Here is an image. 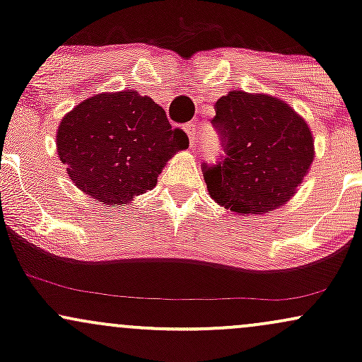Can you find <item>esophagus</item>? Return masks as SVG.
Wrapping results in <instances>:
<instances>
[{"label": "esophagus", "instance_id": "34e87169", "mask_svg": "<svg viewBox=\"0 0 362 362\" xmlns=\"http://www.w3.org/2000/svg\"><path fill=\"white\" fill-rule=\"evenodd\" d=\"M185 132H187V138H189V143H190V148H194V143H195V124L190 122V124H185Z\"/></svg>", "mask_w": 362, "mask_h": 362}]
</instances>
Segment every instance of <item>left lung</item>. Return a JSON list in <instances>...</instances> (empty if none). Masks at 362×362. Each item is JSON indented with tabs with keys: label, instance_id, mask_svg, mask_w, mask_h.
<instances>
[{
	"label": "left lung",
	"instance_id": "8db88e82",
	"mask_svg": "<svg viewBox=\"0 0 362 362\" xmlns=\"http://www.w3.org/2000/svg\"><path fill=\"white\" fill-rule=\"evenodd\" d=\"M211 120L223 155L202 163L216 202L238 214H264L296 192L313 161V136L288 103L269 95L230 91Z\"/></svg>",
	"mask_w": 362,
	"mask_h": 362
}]
</instances>
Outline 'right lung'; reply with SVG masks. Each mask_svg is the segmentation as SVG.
I'll return each instance as SVG.
<instances>
[{"label": "right lung", "mask_w": 362, "mask_h": 362, "mask_svg": "<svg viewBox=\"0 0 362 362\" xmlns=\"http://www.w3.org/2000/svg\"><path fill=\"white\" fill-rule=\"evenodd\" d=\"M189 146L182 129L149 97L100 93L64 115L57 155L78 189L107 206L126 204L156 185L167 161Z\"/></svg>", "instance_id": "right-lung-1"}]
</instances>
